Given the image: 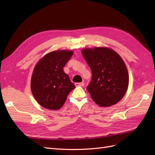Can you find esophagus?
<instances>
[{
  "instance_id": "esophagus-1",
  "label": "esophagus",
  "mask_w": 155,
  "mask_h": 155,
  "mask_svg": "<svg viewBox=\"0 0 155 155\" xmlns=\"http://www.w3.org/2000/svg\"><path fill=\"white\" fill-rule=\"evenodd\" d=\"M76 86H80V87H83L84 86V83H75Z\"/></svg>"
}]
</instances>
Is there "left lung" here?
<instances>
[{
	"label": "left lung",
	"instance_id": "left-lung-1",
	"mask_svg": "<svg viewBox=\"0 0 155 155\" xmlns=\"http://www.w3.org/2000/svg\"><path fill=\"white\" fill-rule=\"evenodd\" d=\"M82 54L91 70L87 87L91 98L101 107H110L124 96L128 85V73L124 61L110 48H86Z\"/></svg>",
	"mask_w": 155,
	"mask_h": 155
}]
</instances>
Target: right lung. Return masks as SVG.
Segmentation results:
<instances>
[{
	"label": "right lung",
	"mask_w": 155,
	"mask_h": 155,
	"mask_svg": "<svg viewBox=\"0 0 155 155\" xmlns=\"http://www.w3.org/2000/svg\"><path fill=\"white\" fill-rule=\"evenodd\" d=\"M72 54L71 51L51 52L35 66L31 78V91L38 103L47 109L61 108L69 93L75 88L63 71Z\"/></svg>",
	"instance_id": "1"
}]
</instances>
